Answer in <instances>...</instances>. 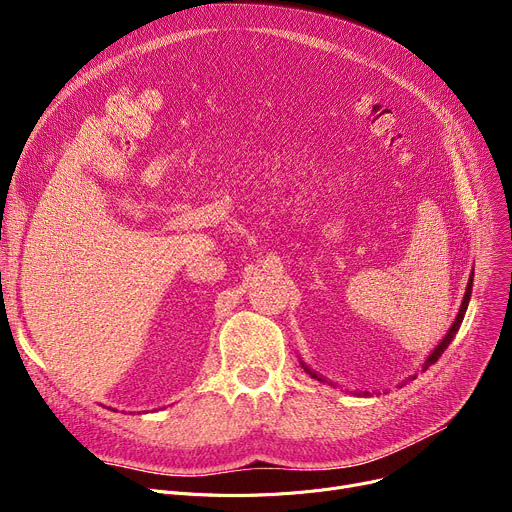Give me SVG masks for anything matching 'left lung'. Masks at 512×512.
<instances>
[{
    "instance_id": "1",
    "label": "left lung",
    "mask_w": 512,
    "mask_h": 512,
    "mask_svg": "<svg viewBox=\"0 0 512 512\" xmlns=\"http://www.w3.org/2000/svg\"><path fill=\"white\" fill-rule=\"evenodd\" d=\"M471 290H473V270H471V276H469V282H467V290H465V297H463V303H461V309H459V313H456V317H454V321H452V326H450V330L446 332V336L438 342V346L434 348L432 353H429V357L425 359V363L421 365V369L425 371L429 365H434L440 357H442V353L446 351L448 348V344L452 342V338L456 336V332H459V328H461V324H463V317H465V313H467V307H469V301H471ZM301 365H303V369L311 375V378H315V380H319V382H328L326 378H321L319 373H315V371H311L303 361H301ZM415 378V375H413ZM328 384H332V382H328ZM332 386H336V384H332ZM355 394H363V396H367L369 392H355Z\"/></svg>"
}]
</instances>
